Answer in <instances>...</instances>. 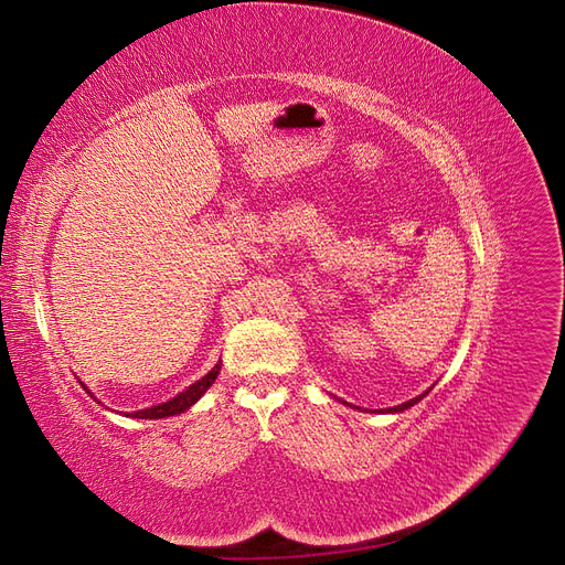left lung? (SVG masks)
<instances>
[{
    "mask_svg": "<svg viewBox=\"0 0 565 565\" xmlns=\"http://www.w3.org/2000/svg\"><path fill=\"white\" fill-rule=\"evenodd\" d=\"M426 393H429V391H424V393H422V396H417V398H413V401H407V403H403V405H396V407H391V409H388V413H403V409H407L409 405H415V403H419V401H422V398L426 396Z\"/></svg>",
    "mask_w": 565,
    "mask_h": 565,
    "instance_id": "left-lung-1",
    "label": "left lung"
}]
</instances>
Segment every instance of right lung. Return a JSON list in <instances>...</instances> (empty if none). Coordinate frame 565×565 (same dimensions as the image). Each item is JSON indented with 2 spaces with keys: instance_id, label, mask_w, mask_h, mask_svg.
<instances>
[{
  "instance_id": "obj_1",
  "label": "right lung",
  "mask_w": 565,
  "mask_h": 565,
  "mask_svg": "<svg viewBox=\"0 0 565 565\" xmlns=\"http://www.w3.org/2000/svg\"><path fill=\"white\" fill-rule=\"evenodd\" d=\"M218 370H221V365H214L212 372L204 374V377L198 380L193 386H188L185 391H181L177 398L167 401V403H162V405H156V407L139 409V413H131V415H127V417H136V419H162V417H172V415L185 413V409L191 407V405H195V403L200 401L202 393L214 384ZM82 386H84V384H82ZM84 388H87V386H84ZM87 391H89V388H87ZM89 393H92V391H89Z\"/></svg>"
}]
</instances>
